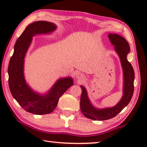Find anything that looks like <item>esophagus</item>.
Here are the masks:
<instances>
[{
    "label": "esophagus",
    "instance_id": "obj_1",
    "mask_svg": "<svg viewBox=\"0 0 147 147\" xmlns=\"http://www.w3.org/2000/svg\"><path fill=\"white\" fill-rule=\"evenodd\" d=\"M76 78L78 79V81H81L84 79V75L82 73H78L76 74Z\"/></svg>",
    "mask_w": 147,
    "mask_h": 147
}]
</instances>
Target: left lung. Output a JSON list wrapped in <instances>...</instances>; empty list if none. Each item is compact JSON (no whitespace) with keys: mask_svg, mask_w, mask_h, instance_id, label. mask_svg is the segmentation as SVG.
<instances>
[{"mask_svg":"<svg viewBox=\"0 0 147 147\" xmlns=\"http://www.w3.org/2000/svg\"><path fill=\"white\" fill-rule=\"evenodd\" d=\"M109 40L114 47L115 52L120 59L123 72V96L120 101L113 107L97 109L90 101L86 89L81 86L82 94L80 101L81 112L87 118L96 121L107 120L115 117L129 103L134 93V71L131 64L127 60L130 52V46L124 37L116 33H110Z\"/></svg>","mask_w":147,"mask_h":147,"instance_id":"1","label":"left lung"}]
</instances>
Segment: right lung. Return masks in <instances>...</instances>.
<instances>
[{
  "instance_id": "1",
  "label": "right lung",
  "mask_w": 147,
  "mask_h": 147,
  "mask_svg": "<svg viewBox=\"0 0 147 147\" xmlns=\"http://www.w3.org/2000/svg\"><path fill=\"white\" fill-rule=\"evenodd\" d=\"M56 28L54 23L43 20L28 25L15 42L13 54L9 61L7 72L10 92L23 109L33 114L44 115L52 112L61 96L74 84L70 77L60 78L50 90L40 94L33 90L25 80L24 58L32 37L36 35L50 34Z\"/></svg>"
}]
</instances>
